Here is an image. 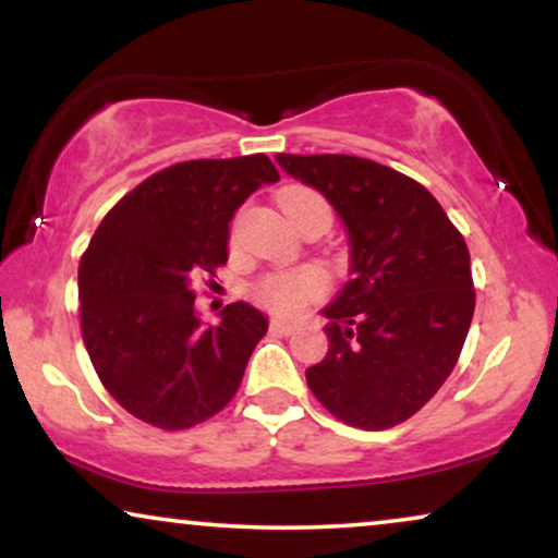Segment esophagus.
Returning a JSON list of instances; mask_svg holds the SVG:
<instances>
[{
  "label": "esophagus",
  "mask_w": 558,
  "mask_h": 558,
  "mask_svg": "<svg viewBox=\"0 0 558 558\" xmlns=\"http://www.w3.org/2000/svg\"><path fill=\"white\" fill-rule=\"evenodd\" d=\"M270 329L278 331V333H291L295 329V324L288 322V318H283V316H275L270 322Z\"/></svg>",
  "instance_id": "esophagus-1"
}]
</instances>
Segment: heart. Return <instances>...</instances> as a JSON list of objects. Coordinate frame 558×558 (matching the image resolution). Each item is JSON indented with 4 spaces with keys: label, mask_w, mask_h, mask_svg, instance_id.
<instances>
[{
    "label": "heart",
    "mask_w": 558,
    "mask_h": 558,
    "mask_svg": "<svg viewBox=\"0 0 558 558\" xmlns=\"http://www.w3.org/2000/svg\"><path fill=\"white\" fill-rule=\"evenodd\" d=\"M308 196H316V193L308 189H286L283 196H280V204L288 206ZM324 275H318L314 270L280 272L265 278L257 288V295L259 301L278 311H299L301 306H306L311 299H316V295L324 291Z\"/></svg>",
    "instance_id": "b5f03b06"
}]
</instances>
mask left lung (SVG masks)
<instances>
[{"instance_id": "obj_1", "label": "left lung", "mask_w": 558, "mask_h": 558, "mask_svg": "<svg viewBox=\"0 0 558 558\" xmlns=\"http://www.w3.org/2000/svg\"><path fill=\"white\" fill-rule=\"evenodd\" d=\"M333 206L349 280L322 314L329 352L308 388L349 426L390 428L434 398L474 314L470 250L441 204L398 170L354 155H275Z\"/></svg>"}]
</instances>
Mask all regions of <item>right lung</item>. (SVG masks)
<instances>
[{"label": "right lung", "mask_w": 558, "mask_h": 558, "mask_svg": "<svg viewBox=\"0 0 558 558\" xmlns=\"http://www.w3.org/2000/svg\"><path fill=\"white\" fill-rule=\"evenodd\" d=\"M278 181L263 153L178 162L94 232L78 265L81 331L104 388L135 418L181 430L234 398L267 316L236 301L204 324L193 280L227 263L234 211Z\"/></svg>", "instance_id": "right-lung-1"}]
</instances>
